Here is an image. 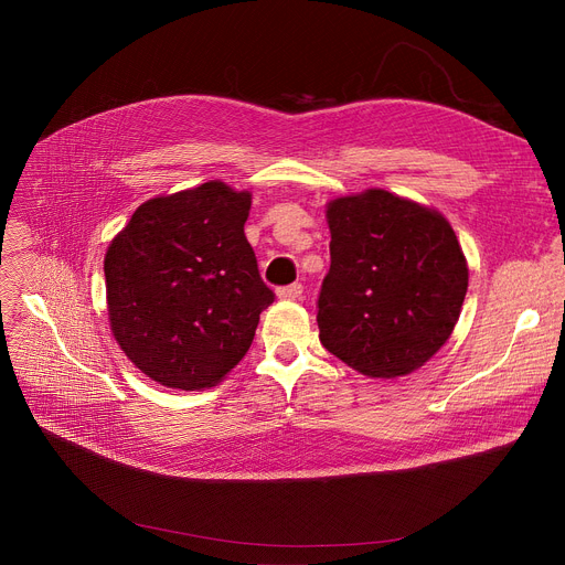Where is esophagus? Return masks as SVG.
Wrapping results in <instances>:
<instances>
[{
    "label": "esophagus",
    "instance_id": "obj_1",
    "mask_svg": "<svg viewBox=\"0 0 565 565\" xmlns=\"http://www.w3.org/2000/svg\"><path fill=\"white\" fill-rule=\"evenodd\" d=\"M277 295L281 300H298L302 298V284H288V286H281L277 290Z\"/></svg>",
    "mask_w": 565,
    "mask_h": 565
}]
</instances>
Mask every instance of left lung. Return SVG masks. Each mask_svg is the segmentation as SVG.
<instances>
[{
	"instance_id": "obj_1",
	"label": "left lung",
	"mask_w": 565,
	"mask_h": 565,
	"mask_svg": "<svg viewBox=\"0 0 565 565\" xmlns=\"http://www.w3.org/2000/svg\"><path fill=\"white\" fill-rule=\"evenodd\" d=\"M328 224L320 343L369 377L424 366L451 337L467 292V260L451 224L384 190L334 199Z\"/></svg>"
}]
</instances>
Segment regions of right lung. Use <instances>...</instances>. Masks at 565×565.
<instances>
[{
	"instance_id": "1",
	"label": "right lung",
	"mask_w": 565,
	"mask_h": 565,
	"mask_svg": "<svg viewBox=\"0 0 565 565\" xmlns=\"http://www.w3.org/2000/svg\"><path fill=\"white\" fill-rule=\"evenodd\" d=\"M252 194L220 181L141 203L105 256L111 332L171 390L217 384L275 302L245 237Z\"/></svg>"
}]
</instances>
